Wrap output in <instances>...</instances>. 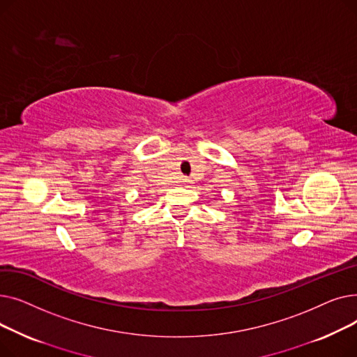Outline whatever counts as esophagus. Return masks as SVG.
Returning <instances> with one entry per match:
<instances>
[{
    "mask_svg": "<svg viewBox=\"0 0 357 357\" xmlns=\"http://www.w3.org/2000/svg\"><path fill=\"white\" fill-rule=\"evenodd\" d=\"M182 183H183V185H186V186H191L192 181H191V179H186V178H185V179H182Z\"/></svg>",
    "mask_w": 357,
    "mask_h": 357,
    "instance_id": "esophagus-1",
    "label": "esophagus"
}]
</instances>
